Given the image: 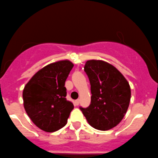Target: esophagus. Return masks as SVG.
Returning <instances> with one entry per match:
<instances>
[{"instance_id":"esophagus-1","label":"esophagus","mask_w":158,"mask_h":158,"mask_svg":"<svg viewBox=\"0 0 158 158\" xmlns=\"http://www.w3.org/2000/svg\"><path fill=\"white\" fill-rule=\"evenodd\" d=\"M79 102H80V100H79V99H78V100H76V101H75L76 105V106L79 105Z\"/></svg>"}]
</instances>
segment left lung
Listing matches in <instances>:
<instances>
[{"label": "left lung", "mask_w": 158, "mask_h": 158, "mask_svg": "<svg viewBox=\"0 0 158 158\" xmlns=\"http://www.w3.org/2000/svg\"><path fill=\"white\" fill-rule=\"evenodd\" d=\"M84 70L91 84V104L82 108L88 124L108 131L117 126L127 112L131 91L127 80L118 69L102 60H87Z\"/></svg>", "instance_id": "1"}]
</instances>
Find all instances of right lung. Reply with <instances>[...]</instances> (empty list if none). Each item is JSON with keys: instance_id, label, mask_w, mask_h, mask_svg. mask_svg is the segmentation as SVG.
<instances>
[{"instance_id": "obj_1", "label": "right lung", "mask_w": 158, "mask_h": 158, "mask_svg": "<svg viewBox=\"0 0 158 158\" xmlns=\"http://www.w3.org/2000/svg\"><path fill=\"white\" fill-rule=\"evenodd\" d=\"M73 64L62 60L36 73L24 88V108L34 124L46 132L64 127L73 104L67 100L65 82Z\"/></svg>"}]
</instances>
